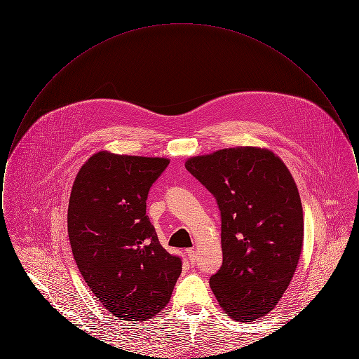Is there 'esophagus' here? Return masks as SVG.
Masks as SVG:
<instances>
[{"instance_id": "esophagus-1", "label": "esophagus", "mask_w": 359, "mask_h": 359, "mask_svg": "<svg viewBox=\"0 0 359 359\" xmlns=\"http://www.w3.org/2000/svg\"><path fill=\"white\" fill-rule=\"evenodd\" d=\"M186 255H187L189 264L194 265V264L196 262V255H195V252H194L192 249H187V250H186Z\"/></svg>"}]
</instances>
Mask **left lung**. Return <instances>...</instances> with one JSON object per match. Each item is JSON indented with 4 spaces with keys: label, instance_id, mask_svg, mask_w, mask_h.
I'll list each match as a JSON object with an SVG mask.
<instances>
[{
    "label": "left lung",
    "instance_id": "obj_1",
    "mask_svg": "<svg viewBox=\"0 0 359 359\" xmlns=\"http://www.w3.org/2000/svg\"><path fill=\"white\" fill-rule=\"evenodd\" d=\"M186 168L221 210L222 266L210 277L219 306L234 320L265 316L288 288L303 248V207L290 170L256 147L195 156Z\"/></svg>",
    "mask_w": 359,
    "mask_h": 359
}]
</instances>
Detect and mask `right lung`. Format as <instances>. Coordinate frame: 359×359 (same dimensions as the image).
Wrapping results in <instances>:
<instances>
[{"mask_svg":"<svg viewBox=\"0 0 359 359\" xmlns=\"http://www.w3.org/2000/svg\"><path fill=\"white\" fill-rule=\"evenodd\" d=\"M164 157L93 154L69 195L72 255L86 284L111 315L145 322L163 311L182 273V258L158 242L147 215L148 192L168 167Z\"/></svg>","mask_w":359,"mask_h":359,"instance_id":"right-lung-1","label":"right lung"}]
</instances>
